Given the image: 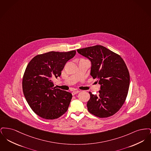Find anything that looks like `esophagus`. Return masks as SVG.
<instances>
[{
	"instance_id": "esophagus-1",
	"label": "esophagus",
	"mask_w": 151,
	"mask_h": 151,
	"mask_svg": "<svg viewBox=\"0 0 151 151\" xmlns=\"http://www.w3.org/2000/svg\"><path fill=\"white\" fill-rule=\"evenodd\" d=\"M80 92V91H74L72 92V95H75L76 94L79 93Z\"/></svg>"
}]
</instances>
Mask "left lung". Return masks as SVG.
Here are the masks:
<instances>
[{
  "mask_svg": "<svg viewBox=\"0 0 151 151\" xmlns=\"http://www.w3.org/2000/svg\"><path fill=\"white\" fill-rule=\"evenodd\" d=\"M92 63L91 75L98 79L99 94L89 92L88 111L99 118H107L118 112L124 104L129 86V73L122 58L101 45L78 49Z\"/></svg>",
  "mask_w": 151,
  "mask_h": 151,
  "instance_id": "obj_1",
  "label": "left lung"
}]
</instances>
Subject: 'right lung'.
Listing matches in <instances>:
<instances>
[{"mask_svg":"<svg viewBox=\"0 0 151 151\" xmlns=\"http://www.w3.org/2000/svg\"><path fill=\"white\" fill-rule=\"evenodd\" d=\"M75 54V50L50 51L36 55L27 65L22 78V91L37 115L55 119L67 111L72 94L54 87L53 79L61 75L67 62Z\"/></svg>","mask_w":151,"mask_h":151,"instance_id":"right-lung-1","label":"right lung"}]
</instances>
